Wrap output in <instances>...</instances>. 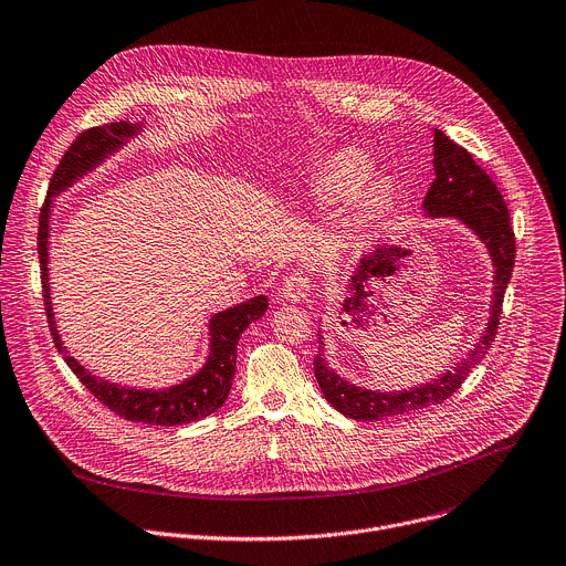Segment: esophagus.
<instances>
[{
	"label": "esophagus",
	"mask_w": 566,
	"mask_h": 566,
	"mask_svg": "<svg viewBox=\"0 0 566 566\" xmlns=\"http://www.w3.org/2000/svg\"><path fill=\"white\" fill-rule=\"evenodd\" d=\"M312 293V277L304 271L289 273L280 284V297L286 302H300Z\"/></svg>",
	"instance_id": "obj_1"
}]
</instances>
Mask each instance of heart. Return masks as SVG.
<instances>
[{"label":"heart","mask_w":566,"mask_h":566,"mask_svg":"<svg viewBox=\"0 0 566 566\" xmlns=\"http://www.w3.org/2000/svg\"><path fill=\"white\" fill-rule=\"evenodd\" d=\"M368 178H370V163L361 156V153L347 150L329 165L323 178V185L336 198H352L366 185ZM384 202H386V191L379 185L370 187L364 196V208L370 214L379 212L384 208Z\"/></svg>","instance_id":"heart-1"}]
</instances>
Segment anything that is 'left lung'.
Returning <instances> with one entry per match:
<instances>
[{
  "label": "left lung",
  "instance_id": "8db88e82",
  "mask_svg": "<svg viewBox=\"0 0 566 566\" xmlns=\"http://www.w3.org/2000/svg\"><path fill=\"white\" fill-rule=\"evenodd\" d=\"M433 148H436V180L431 182L424 196V210L431 217H458L465 221L488 245L494 262V300H492V318L485 327V334L476 349L455 364L453 370L433 379L431 384L418 386L403 392H377L368 388H358L340 379L325 364L323 354L314 358V373L325 399L349 420L373 422L388 420L399 416H410L420 408L431 403H442L451 397L470 373L479 366L481 358L494 343L499 332V321L503 312V295L515 269V230L510 226L507 205L496 189L494 180L476 165L472 153L449 139L442 130H433ZM321 336V334H318ZM318 347L323 340L318 338Z\"/></svg>",
  "mask_w": 566,
  "mask_h": 566
}]
</instances>
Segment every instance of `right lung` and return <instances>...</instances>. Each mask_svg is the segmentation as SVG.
<instances>
[{
	"mask_svg": "<svg viewBox=\"0 0 566 566\" xmlns=\"http://www.w3.org/2000/svg\"><path fill=\"white\" fill-rule=\"evenodd\" d=\"M137 130V126L117 122L106 126H92L78 133V137L72 142V146L65 150L63 160L59 163L54 176L49 182V193L40 212V226H38V256H40V282H42V302L44 314L49 323V332L54 336V345L63 354L65 364L70 370L78 377V381L101 401L108 406L115 416L153 424V427H178L189 424L200 418L212 416L217 408L223 406L234 377L237 366V343L241 332L260 321L266 310L269 300L264 295L252 297L232 310H226L217 314L210 321V334H212V354L208 358L205 368L187 379L180 386L167 388V390H130L119 388L115 384H108L104 379L92 377L83 366H78L74 358L63 347L59 332L54 327V314H51V300H49V282H46V234H49V198L59 193L61 189L70 187L78 176L90 171L96 163L104 160L111 150H115L126 137H130Z\"/></svg>",
	"mask_w": 566,
	"mask_h": 566,
	"instance_id": "obj_1",
	"label": "right lung"
}]
</instances>
